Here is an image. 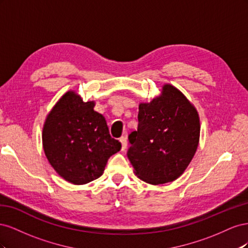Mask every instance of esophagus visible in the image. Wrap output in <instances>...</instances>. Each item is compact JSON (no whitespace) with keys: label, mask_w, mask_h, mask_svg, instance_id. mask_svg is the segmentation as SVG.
I'll return each mask as SVG.
<instances>
[{"label":"esophagus","mask_w":248,"mask_h":248,"mask_svg":"<svg viewBox=\"0 0 248 248\" xmlns=\"http://www.w3.org/2000/svg\"><path fill=\"white\" fill-rule=\"evenodd\" d=\"M120 141H121V145H122V151H125V149L127 148V139L125 137L120 138Z\"/></svg>","instance_id":"1"}]
</instances>
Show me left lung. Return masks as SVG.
Masks as SVG:
<instances>
[{"label": "left lung", "mask_w": 248, "mask_h": 248, "mask_svg": "<svg viewBox=\"0 0 248 248\" xmlns=\"http://www.w3.org/2000/svg\"><path fill=\"white\" fill-rule=\"evenodd\" d=\"M139 126L129 137L127 156L136 175L158 185L181 176L200 140L199 114L189 100L170 84L161 95L139 107Z\"/></svg>", "instance_id": "8db88e82"}]
</instances>
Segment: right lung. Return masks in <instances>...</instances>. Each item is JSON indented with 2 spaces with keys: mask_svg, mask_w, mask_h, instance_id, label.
Returning a JSON list of instances; mask_svg holds the SVG:
<instances>
[{
  "mask_svg": "<svg viewBox=\"0 0 248 248\" xmlns=\"http://www.w3.org/2000/svg\"><path fill=\"white\" fill-rule=\"evenodd\" d=\"M95 102H84L74 91L65 93L46 117L43 150L50 166L66 181L81 185L102 174L111 155L121 150L112 139Z\"/></svg>",
  "mask_w": 248,
  "mask_h": 248,
  "instance_id": "right-lung-1",
  "label": "right lung"
}]
</instances>
